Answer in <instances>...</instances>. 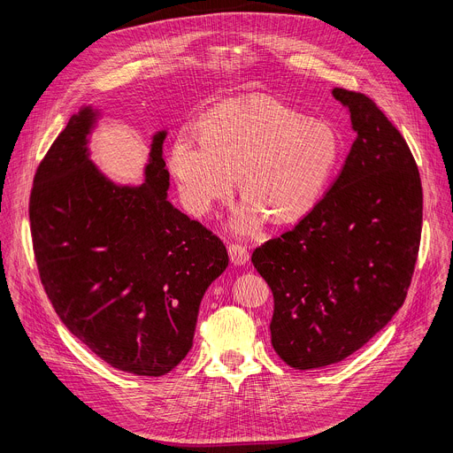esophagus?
Masks as SVG:
<instances>
[{"label": "esophagus", "mask_w": 453, "mask_h": 453, "mask_svg": "<svg viewBox=\"0 0 453 453\" xmlns=\"http://www.w3.org/2000/svg\"><path fill=\"white\" fill-rule=\"evenodd\" d=\"M227 252H229V257L234 265H245L249 262V250L242 243H236V242L229 243Z\"/></svg>", "instance_id": "obj_1"}]
</instances>
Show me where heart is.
Returning a JSON list of instances; mask_svg holds the SVG:
<instances>
[{
    "mask_svg": "<svg viewBox=\"0 0 453 453\" xmlns=\"http://www.w3.org/2000/svg\"><path fill=\"white\" fill-rule=\"evenodd\" d=\"M201 133L203 140L180 133L170 150L180 201L193 217H206L233 196L238 175L245 201L231 226L243 234L260 231L267 215L288 224L310 213L344 150L334 125L269 96L215 107Z\"/></svg>",
    "mask_w": 453,
    "mask_h": 453,
    "instance_id": "1",
    "label": "heart"
}]
</instances>
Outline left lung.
I'll list each match as a JSON object with an SVG mask.
<instances>
[{"label": "left lung", "mask_w": 453, "mask_h": 453, "mask_svg": "<svg viewBox=\"0 0 453 453\" xmlns=\"http://www.w3.org/2000/svg\"><path fill=\"white\" fill-rule=\"evenodd\" d=\"M357 140L315 208L256 247L274 296L271 342L294 369L344 360L402 308L423 222L418 165L398 128L365 95L335 88Z\"/></svg>", "instance_id": "left-lung-1"}]
</instances>
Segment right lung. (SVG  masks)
Instances as JSON below:
<instances>
[{"label": "right lung", "instance_id": "1", "mask_svg": "<svg viewBox=\"0 0 453 453\" xmlns=\"http://www.w3.org/2000/svg\"><path fill=\"white\" fill-rule=\"evenodd\" d=\"M96 116L73 114L37 166L28 213L39 278L96 357L161 376L191 349L203 296L229 257L217 234L166 201V133L152 140L145 182L118 186L89 161Z\"/></svg>", "mask_w": 453, "mask_h": 453}]
</instances>
